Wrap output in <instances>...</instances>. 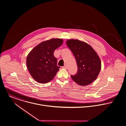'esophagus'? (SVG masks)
Here are the masks:
<instances>
[{
	"mask_svg": "<svg viewBox=\"0 0 126 126\" xmlns=\"http://www.w3.org/2000/svg\"><path fill=\"white\" fill-rule=\"evenodd\" d=\"M62 67H63V68H64V69H67V68H68V67H67V66L66 65H64V66H63Z\"/></svg>",
	"mask_w": 126,
	"mask_h": 126,
	"instance_id": "1",
	"label": "esophagus"
}]
</instances>
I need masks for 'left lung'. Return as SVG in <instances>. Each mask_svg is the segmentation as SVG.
Masks as SVG:
<instances>
[{
	"instance_id": "1",
	"label": "left lung",
	"mask_w": 126,
	"mask_h": 126,
	"mask_svg": "<svg viewBox=\"0 0 126 126\" xmlns=\"http://www.w3.org/2000/svg\"><path fill=\"white\" fill-rule=\"evenodd\" d=\"M68 47L74 55L78 66L77 73L71 75L72 80L81 85H86L96 80L101 68L100 59L94 49L85 42L69 40Z\"/></svg>"
}]
</instances>
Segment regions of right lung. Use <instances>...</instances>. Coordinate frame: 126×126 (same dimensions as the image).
I'll use <instances>...</instances> for the list:
<instances>
[{"instance_id": "add662e5", "label": "right lung", "mask_w": 126, "mask_h": 126, "mask_svg": "<svg viewBox=\"0 0 126 126\" xmlns=\"http://www.w3.org/2000/svg\"><path fill=\"white\" fill-rule=\"evenodd\" d=\"M63 42L60 39H52L41 42L29 53L26 64L28 69L37 82L47 83L51 81L58 71L57 59L54 52Z\"/></svg>"}]
</instances>
